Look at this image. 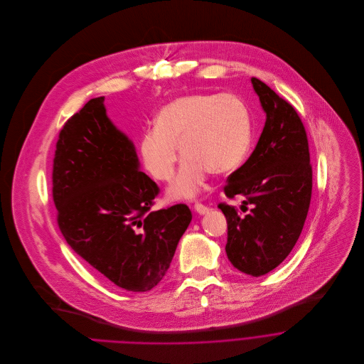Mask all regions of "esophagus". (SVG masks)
Masks as SVG:
<instances>
[{
    "label": "esophagus",
    "mask_w": 364,
    "mask_h": 364,
    "mask_svg": "<svg viewBox=\"0 0 364 364\" xmlns=\"http://www.w3.org/2000/svg\"><path fill=\"white\" fill-rule=\"evenodd\" d=\"M193 209H195V212H196V213H199V215H203V213H206V212L209 210V208H208L206 205L200 203V202H195Z\"/></svg>",
    "instance_id": "1"
}]
</instances>
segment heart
Listing matches in <instances>:
<instances>
[{"label":"heart","instance_id":"obj_1","mask_svg":"<svg viewBox=\"0 0 364 364\" xmlns=\"http://www.w3.org/2000/svg\"><path fill=\"white\" fill-rule=\"evenodd\" d=\"M185 156L169 188L172 198L195 196L208 172L224 175L244 162L251 146V117L234 95L193 93L172 100L155 117V127L139 143L141 164L156 181L175 175L178 146Z\"/></svg>","mask_w":364,"mask_h":364}]
</instances>
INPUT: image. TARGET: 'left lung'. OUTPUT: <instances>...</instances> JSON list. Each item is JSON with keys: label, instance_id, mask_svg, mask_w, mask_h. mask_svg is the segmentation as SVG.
Instances as JSON below:
<instances>
[{"label": "left lung", "instance_id": "1", "mask_svg": "<svg viewBox=\"0 0 364 364\" xmlns=\"http://www.w3.org/2000/svg\"><path fill=\"white\" fill-rule=\"evenodd\" d=\"M267 120L248 161L228 176L227 198L242 196V212L221 202L231 264L252 277L278 267L294 248L309 213L313 169L297 110L257 77L251 79ZM250 208H248L247 206Z\"/></svg>", "mask_w": 364, "mask_h": 364}]
</instances>
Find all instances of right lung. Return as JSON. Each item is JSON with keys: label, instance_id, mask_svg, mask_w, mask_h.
I'll list each match as a JSON object with an SVG mask.
<instances>
[{"label": "right lung", "instance_id": "obj_1", "mask_svg": "<svg viewBox=\"0 0 364 364\" xmlns=\"http://www.w3.org/2000/svg\"><path fill=\"white\" fill-rule=\"evenodd\" d=\"M89 100L58 133L53 159L57 225L99 275L133 293L165 277L192 213L185 203L152 210L161 189L139 171L133 143Z\"/></svg>", "mask_w": 364, "mask_h": 364}]
</instances>
